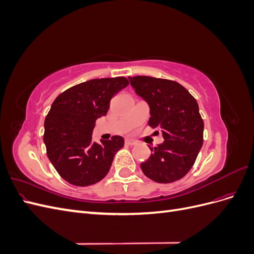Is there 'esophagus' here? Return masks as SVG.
I'll return each instance as SVG.
<instances>
[{"instance_id":"1","label":"esophagus","mask_w":254,"mask_h":254,"mask_svg":"<svg viewBox=\"0 0 254 254\" xmlns=\"http://www.w3.org/2000/svg\"><path fill=\"white\" fill-rule=\"evenodd\" d=\"M125 143H126L127 145H135V144H136V141L131 140V139H126V140H125Z\"/></svg>"}]
</instances>
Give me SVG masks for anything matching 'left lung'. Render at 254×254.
Masks as SVG:
<instances>
[{"instance_id":"1","label":"left lung","mask_w":254,"mask_h":254,"mask_svg":"<svg viewBox=\"0 0 254 254\" xmlns=\"http://www.w3.org/2000/svg\"><path fill=\"white\" fill-rule=\"evenodd\" d=\"M135 93L148 104V125L160 128L164 142L150 148L152 153L141 163L146 177L158 183L183 178L191 167L203 143V120L196 99L174 80L150 76L128 77Z\"/></svg>"}]
</instances>
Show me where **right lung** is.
<instances>
[{
    "label": "right lung",
    "instance_id": "add662e5",
    "mask_svg": "<svg viewBox=\"0 0 254 254\" xmlns=\"http://www.w3.org/2000/svg\"><path fill=\"white\" fill-rule=\"evenodd\" d=\"M125 77L91 79L59 94L44 121L47 155L63 178L73 186L88 187L108 174L124 139L92 142L97 119L109 110L111 98L128 86Z\"/></svg>",
    "mask_w": 254,
    "mask_h": 254
}]
</instances>
